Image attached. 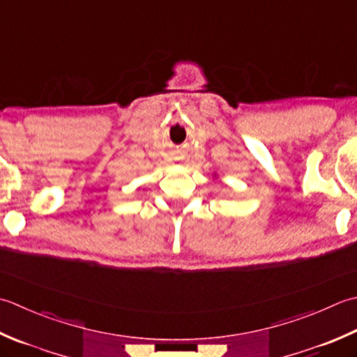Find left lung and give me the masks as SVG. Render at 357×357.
<instances>
[{
    "instance_id": "1",
    "label": "left lung",
    "mask_w": 357,
    "mask_h": 357,
    "mask_svg": "<svg viewBox=\"0 0 357 357\" xmlns=\"http://www.w3.org/2000/svg\"><path fill=\"white\" fill-rule=\"evenodd\" d=\"M213 178H216V173H213Z\"/></svg>"
}]
</instances>
